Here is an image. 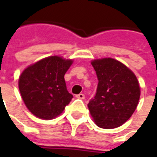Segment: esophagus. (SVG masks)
<instances>
[{"label":"esophagus","instance_id":"34e87169","mask_svg":"<svg viewBox=\"0 0 157 157\" xmlns=\"http://www.w3.org/2000/svg\"><path fill=\"white\" fill-rule=\"evenodd\" d=\"M76 98H78V99H80V100H84V99H85V95H84L83 94H77V95H76Z\"/></svg>","mask_w":157,"mask_h":157}]
</instances>
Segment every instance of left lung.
I'll return each instance as SVG.
<instances>
[{"label": "left lung", "mask_w": 157, "mask_h": 157, "mask_svg": "<svg viewBox=\"0 0 157 157\" xmlns=\"http://www.w3.org/2000/svg\"><path fill=\"white\" fill-rule=\"evenodd\" d=\"M92 65L99 83L87 105L90 113L101 128H118L136 111L141 94L139 82L131 70L113 58L95 59Z\"/></svg>", "instance_id": "left-lung-1"}]
</instances>
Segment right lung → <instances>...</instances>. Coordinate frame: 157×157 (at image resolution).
I'll list each match as a JSON object with an SVG mask.
<instances>
[{
    "label": "right lung",
    "instance_id": "1",
    "mask_svg": "<svg viewBox=\"0 0 157 157\" xmlns=\"http://www.w3.org/2000/svg\"><path fill=\"white\" fill-rule=\"evenodd\" d=\"M71 63V59L52 56L41 59L21 72L19 90L27 108L35 116L54 119L73 98L64 81V74Z\"/></svg>",
    "mask_w": 157,
    "mask_h": 157
}]
</instances>
